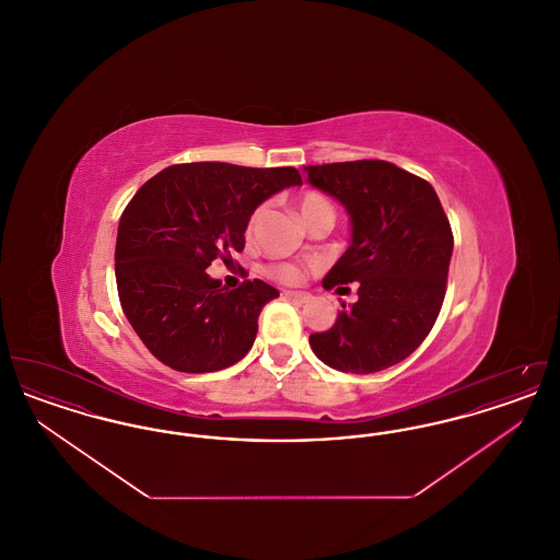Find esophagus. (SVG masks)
I'll return each instance as SVG.
<instances>
[{
	"instance_id": "esophagus-1",
	"label": "esophagus",
	"mask_w": 560,
	"mask_h": 560,
	"mask_svg": "<svg viewBox=\"0 0 560 560\" xmlns=\"http://www.w3.org/2000/svg\"><path fill=\"white\" fill-rule=\"evenodd\" d=\"M285 298H288V300H292V302H298V304H306V302H311V293L285 292Z\"/></svg>"
}]
</instances>
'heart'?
<instances>
[{
    "mask_svg": "<svg viewBox=\"0 0 560 560\" xmlns=\"http://www.w3.org/2000/svg\"><path fill=\"white\" fill-rule=\"evenodd\" d=\"M298 212L302 215V220H304L306 226L313 224V222H317V220H329V222L334 224V218H336L334 206H331L329 199L323 197L320 192H304V195L298 199ZM262 213H265V208L260 206L256 212L249 215L247 235L254 233V229L258 226ZM265 272H267L270 279H275V281H279V283H285V285H295V283H300V281L304 279V268L300 267V265H295V262H275V265H268V267L265 268Z\"/></svg>",
    "mask_w": 560,
    "mask_h": 560,
    "instance_id": "obj_1",
    "label": "heart"
}]
</instances>
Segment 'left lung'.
<instances>
[{"instance_id": "obj_1", "label": "left lung", "mask_w": 560, "mask_h": 560, "mask_svg": "<svg viewBox=\"0 0 560 560\" xmlns=\"http://www.w3.org/2000/svg\"><path fill=\"white\" fill-rule=\"evenodd\" d=\"M308 183L338 199L352 237L323 279L325 290L359 300L331 329L311 334V348L338 372L393 368L424 342L443 306L453 235L443 206L424 178L395 163L345 161L304 167Z\"/></svg>"}]
</instances>
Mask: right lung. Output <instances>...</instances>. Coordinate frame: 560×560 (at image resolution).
<instances>
[{
    "label": "right lung",
    "instance_id": "obj_1",
    "mask_svg": "<svg viewBox=\"0 0 560 560\" xmlns=\"http://www.w3.org/2000/svg\"><path fill=\"white\" fill-rule=\"evenodd\" d=\"M295 185L293 167L203 161L170 165L138 188L119 220L115 277L133 331L163 365L218 372L247 354L279 292L260 279L231 292L206 270L215 258L233 262L254 210Z\"/></svg>",
    "mask_w": 560,
    "mask_h": 560
}]
</instances>
